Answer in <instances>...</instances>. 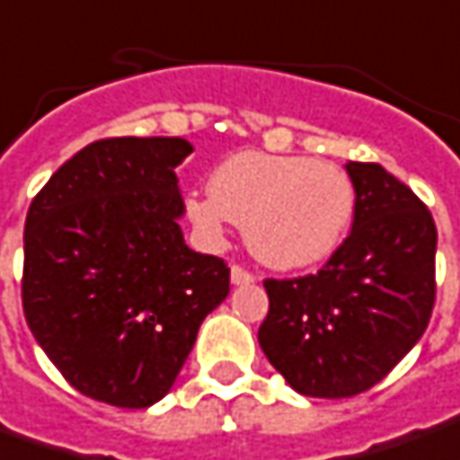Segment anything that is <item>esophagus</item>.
<instances>
[{
  "instance_id": "1",
  "label": "esophagus",
  "mask_w": 460,
  "mask_h": 460,
  "mask_svg": "<svg viewBox=\"0 0 460 460\" xmlns=\"http://www.w3.org/2000/svg\"><path fill=\"white\" fill-rule=\"evenodd\" d=\"M254 279H257V275H252L244 267H239V264L231 267V282H234V285H249V282H254Z\"/></svg>"
}]
</instances>
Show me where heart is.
I'll return each mask as SVG.
<instances>
[{"mask_svg": "<svg viewBox=\"0 0 460 460\" xmlns=\"http://www.w3.org/2000/svg\"><path fill=\"white\" fill-rule=\"evenodd\" d=\"M354 185L333 163L300 155L239 152L193 193L185 214L208 244L226 224H244L249 252L275 270H303L331 257L354 218Z\"/></svg>", "mask_w": 460, "mask_h": 460, "instance_id": "heart-1", "label": "heart"}]
</instances>
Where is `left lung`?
Returning a JSON list of instances; mask_svg holds the SVG:
<instances>
[{
  "mask_svg": "<svg viewBox=\"0 0 460 460\" xmlns=\"http://www.w3.org/2000/svg\"><path fill=\"white\" fill-rule=\"evenodd\" d=\"M354 226L315 275L264 279L261 351L305 397H354L425 333L436 303V221L376 163H346Z\"/></svg>",
  "mask_w": 460,
  "mask_h": 460,
  "instance_id": "1",
  "label": "left lung"
}]
</instances>
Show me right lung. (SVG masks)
<instances>
[{"label": "right lung", "instance_id": "right-lung-1", "mask_svg": "<svg viewBox=\"0 0 460 460\" xmlns=\"http://www.w3.org/2000/svg\"><path fill=\"white\" fill-rule=\"evenodd\" d=\"M181 137H111L58 167L24 221L22 308L71 387L114 407L163 400L203 318L229 295L226 261L188 249Z\"/></svg>", "mask_w": 460, "mask_h": 460}]
</instances>
